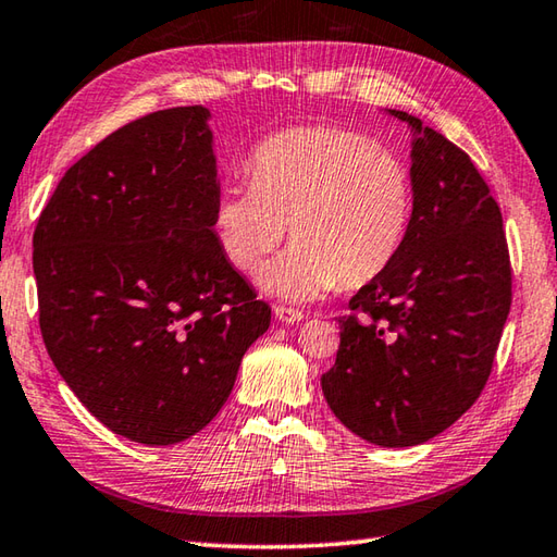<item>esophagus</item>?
<instances>
[{
    "mask_svg": "<svg viewBox=\"0 0 557 557\" xmlns=\"http://www.w3.org/2000/svg\"><path fill=\"white\" fill-rule=\"evenodd\" d=\"M274 314H276V320H278V322H286V324H293V322L306 320V312L293 310V308H286V306H276V308H274Z\"/></svg>",
    "mask_w": 557,
    "mask_h": 557,
    "instance_id": "1",
    "label": "esophagus"
}]
</instances>
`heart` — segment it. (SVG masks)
Wrapping results in <instances>:
<instances>
[{
    "label": "heart",
    "instance_id": "b5f03b06",
    "mask_svg": "<svg viewBox=\"0 0 557 557\" xmlns=\"http://www.w3.org/2000/svg\"><path fill=\"white\" fill-rule=\"evenodd\" d=\"M249 180L220 188L213 235L251 274L286 235L296 239L261 271V286L314 300L337 283L361 286L400 255L414 218V182L400 154L369 135L306 125L269 135L249 154Z\"/></svg>",
    "mask_w": 557,
    "mask_h": 557
}]
</instances>
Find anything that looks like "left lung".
<instances>
[{"mask_svg":"<svg viewBox=\"0 0 557 557\" xmlns=\"http://www.w3.org/2000/svg\"><path fill=\"white\" fill-rule=\"evenodd\" d=\"M385 111L412 133V227L339 318L322 393L363 442L405 448L442 434L480 397L511 306V267L499 206L470 157L417 115Z\"/></svg>","mask_w":557,"mask_h":557,"instance_id":"left-lung-1","label":"left lung"}]
</instances>
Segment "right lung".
Listing matches in <instances>:
<instances>
[{
    "label": "right lung",
    "mask_w": 557,
    "mask_h": 557,
    "mask_svg": "<svg viewBox=\"0 0 557 557\" xmlns=\"http://www.w3.org/2000/svg\"><path fill=\"white\" fill-rule=\"evenodd\" d=\"M211 111L143 115L62 176L38 218L40 334L113 434L170 446L211 422L271 308L220 251Z\"/></svg>",
    "instance_id": "1"
}]
</instances>
